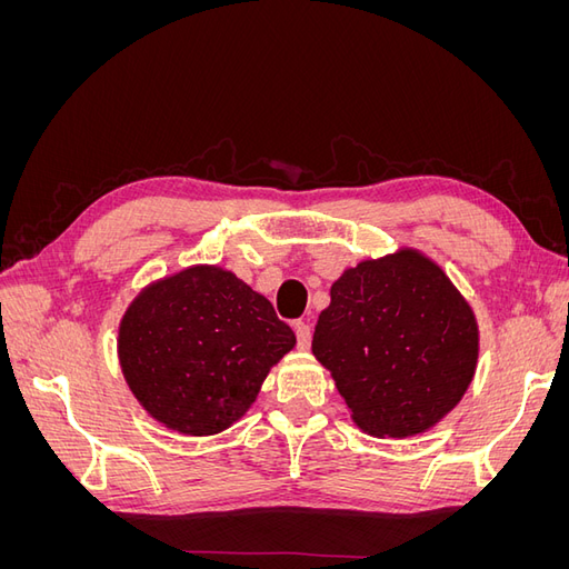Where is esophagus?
Returning <instances> with one entry per match:
<instances>
[{
    "instance_id": "34e87169",
    "label": "esophagus",
    "mask_w": 569,
    "mask_h": 569,
    "mask_svg": "<svg viewBox=\"0 0 569 569\" xmlns=\"http://www.w3.org/2000/svg\"><path fill=\"white\" fill-rule=\"evenodd\" d=\"M295 330H297V341H299V349H308V347H311V339H313V330H311V325L303 322V320H299V322L295 325Z\"/></svg>"
}]
</instances>
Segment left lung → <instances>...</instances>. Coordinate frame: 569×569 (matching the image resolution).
<instances>
[{"mask_svg": "<svg viewBox=\"0 0 569 569\" xmlns=\"http://www.w3.org/2000/svg\"><path fill=\"white\" fill-rule=\"evenodd\" d=\"M313 353L360 429L412 437L437 425L468 391L477 320L443 270L418 251L349 268L330 289Z\"/></svg>", "mask_w": 569, "mask_h": 569, "instance_id": "8db88e82", "label": "left lung"}]
</instances>
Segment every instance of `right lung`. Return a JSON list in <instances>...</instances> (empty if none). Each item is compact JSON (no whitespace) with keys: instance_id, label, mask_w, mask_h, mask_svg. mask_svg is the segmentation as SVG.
Here are the masks:
<instances>
[{"instance_id":"obj_1","label":"right lung","mask_w":569,"mask_h":569,"mask_svg":"<svg viewBox=\"0 0 569 569\" xmlns=\"http://www.w3.org/2000/svg\"><path fill=\"white\" fill-rule=\"evenodd\" d=\"M295 343L266 297L230 270L194 266L130 303L118 358L151 418L209 437L244 416L268 370Z\"/></svg>"}]
</instances>
